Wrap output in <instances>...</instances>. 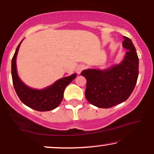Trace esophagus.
Segmentation results:
<instances>
[{"label": "esophagus", "instance_id": "1", "mask_svg": "<svg viewBox=\"0 0 154 154\" xmlns=\"http://www.w3.org/2000/svg\"><path fill=\"white\" fill-rule=\"evenodd\" d=\"M85 65L80 64V65H79V66H77V68H76V69H75V71H76L77 73H79V74H80V73H81V71H83V69H85Z\"/></svg>", "mask_w": 154, "mask_h": 154}]
</instances>
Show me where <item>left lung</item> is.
Wrapping results in <instances>:
<instances>
[{"label": "left lung", "instance_id": "8db88e82", "mask_svg": "<svg viewBox=\"0 0 154 154\" xmlns=\"http://www.w3.org/2000/svg\"><path fill=\"white\" fill-rule=\"evenodd\" d=\"M123 46L128 50L123 60L110 68L87 69L81 73L87 80L85 97L90 104L108 109L127 100L132 94L139 75V59L129 38L123 36Z\"/></svg>", "mask_w": 154, "mask_h": 154}]
</instances>
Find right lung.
I'll use <instances>...</instances> for the list:
<instances>
[{"instance_id":"1","label":"right lung","mask_w":154,"mask_h":154,"mask_svg":"<svg viewBox=\"0 0 154 154\" xmlns=\"http://www.w3.org/2000/svg\"><path fill=\"white\" fill-rule=\"evenodd\" d=\"M21 43L22 41L17 48L12 59V83L16 93L23 104L34 110H53L62 102L65 88L76 77V74L73 73L69 76L59 79L53 85L42 90H35L28 87L21 81L17 71L16 58Z\"/></svg>"}]
</instances>
